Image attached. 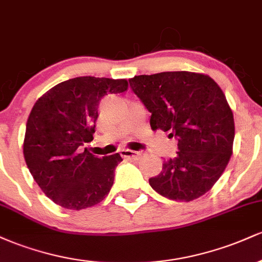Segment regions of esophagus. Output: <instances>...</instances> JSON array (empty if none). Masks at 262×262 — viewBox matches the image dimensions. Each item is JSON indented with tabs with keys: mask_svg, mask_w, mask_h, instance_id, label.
Listing matches in <instances>:
<instances>
[{
	"mask_svg": "<svg viewBox=\"0 0 262 262\" xmlns=\"http://www.w3.org/2000/svg\"><path fill=\"white\" fill-rule=\"evenodd\" d=\"M121 155L123 156V158L133 159V160H139L141 156H143V152L133 151V150H129V149H123V150H121Z\"/></svg>",
	"mask_w": 262,
	"mask_h": 262,
	"instance_id": "obj_1",
	"label": "esophagus"
}]
</instances>
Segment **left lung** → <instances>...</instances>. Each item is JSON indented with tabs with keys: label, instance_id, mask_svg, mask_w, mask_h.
I'll use <instances>...</instances> for the list:
<instances>
[{
	"label": "left lung",
	"instance_id": "left-lung-1",
	"mask_svg": "<svg viewBox=\"0 0 262 262\" xmlns=\"http://www.w3.org/2000/svg\"><path fill=\"white\" fill-rule=\"evenodd\" d=\"M129 85L151 113L152 130L169 132L177 140V155L164 161L150 186L173 201L203 196L233 152L234 117L221 87L208 75L189 71L139 75Z\"/></svg>",
	"mask_w": 262,
	"mask_h": 262
}]
</instances>
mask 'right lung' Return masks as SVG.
<instances>
[{
  "label": "right lung",
  "mask_w": 262,
  "mask_h": 262,
  "mask_svg": "<svg viewBox=\"0 0 262 262\" xmlns=\"http://www.w3.org/2000/svg\"><path fill=\"white\" fill-rule=\"evenodd\" d=\"M128 81L81 76L60 82L33 106L26 127L23 154L33 179L54 203L80 210L110 193L117 154L92 155L98 104L106 95L127 91Z\"/></svg>",
  "instance_id": "right-lung-1"
}]
</instances>
